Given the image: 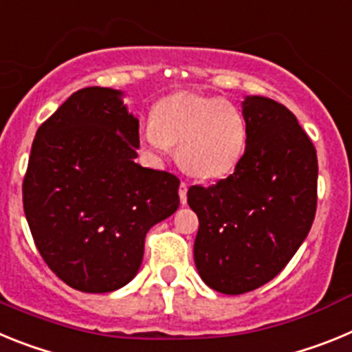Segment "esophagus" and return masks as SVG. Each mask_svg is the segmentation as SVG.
<instances>
[{"label": "esophagus", "instance_id": "obj_1", "mask_svg": "<svg viewBox=\"0 0 352 352\" xmlns=\"http://www.w3.org/2000/svg\"><path fill=\"white\" fill-rule=\"evenodd\" d=\"M186 192H188V185H186L185 182H182L179 183V190H178L179 199H182V204L186 203Z\"/></svg>", "mask_w": 352, "mask_h": 352}]
</instances>
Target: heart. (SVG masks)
Here are the masks:
<instances>
[{
	"mask_svg": "<svg viewBox=\"0 0 352 352\" xmlns=\"http://www.w3.org/2000/svg\"><path fill=\"white\" fill-rule=\"evenodd\" d=\"M248 123L243 111L220 96L176 93L155 105L141 132V144L153 153L176 149L179 166L201 179L222 178L241 160Z\"/></svg>",
	"mask_w": 352,
	"mask_h": 352,
	"instance_id": "obj_1",
	"label": "heart"
}]
</instances>
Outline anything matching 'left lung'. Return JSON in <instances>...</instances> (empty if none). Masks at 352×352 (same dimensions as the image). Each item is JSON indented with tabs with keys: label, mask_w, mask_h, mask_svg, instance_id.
<instances>
[{
	"label": "left lung",
	"mask_w": 352,
	"mask_h": 352,
	"mask_svg": "<svg viewBox=\"0 0 352 352\" xmlns=\"http://www.w3.org/2000/svg\"><path fill=\"white\" fill-rule=\"evenodd\" d=\"M247 148L234 173L194 185V261L206 285L245 294L275 278L296 254L317 208V153L285 105L247 96Z\"/></svg>",
	"instance_id": "8db88e82"
}]
</instances>
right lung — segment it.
Instances as JSON below:
<instances>
[{"instance_id":"1","label":"right lung","mask_w":352,"mask_h":352,"mask_svg":"<svg viewBox=\"0 0 352 352\" xmlns=\"http://www.w3.org/2000/svg\"><path fill=\"white\" fill-rule=\"evenodd\" d=\"M139 120L121 91L84 88L36 130L23 182L40 256L70 287L111 292L141 268L146 232L179 206V179L133 162Z\"/></svg>"}]
</instances>
